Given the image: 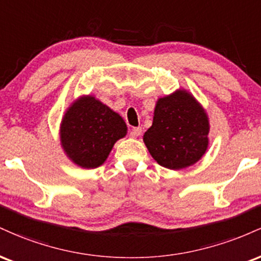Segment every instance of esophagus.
<instances>
[{"label": "esophagus", "instance_id": "obj_1", "mask_svg": "<svg viewBox=\"0 0 261 261\" xmlns=\"http://www.w3.org/2000/svg\"><path fill=\"white\" fill-rule=\"evenodd\" d=\"M141 134H142V128H141V127H133V128H131V131H130V136L134 137V139L139 137Z\"/></svg>", "mask_w": 261, "mask_h": 261}]
</instances>
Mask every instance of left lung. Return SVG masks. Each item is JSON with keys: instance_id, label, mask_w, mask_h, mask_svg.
<instances>
[{"instance_id": "8db88e82", "label": "left lung", "mask_w": 261, "mask_h": 261, "mask_svg": "<svg viewBox=\"0 0 261 261\" xmlns=\"http://www.w3.org/2000/svg\"><path fill=\"white\" fill-rule=\"evenodd\" d=\"M208 116L191 93L178 89L155 103L143 142L164 168L181 169L201 160L208 147Z\"/></svg>"}]
</instances>
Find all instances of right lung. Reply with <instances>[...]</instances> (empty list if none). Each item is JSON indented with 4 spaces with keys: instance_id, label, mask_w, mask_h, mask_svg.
<instances>
[{
    "instance_id": "1",
    "label": "right lung",
    "mask_w": 261,
    "mask_h": 261,
    "mask_svg": "<svg viewBox=\"0 0 261 261\" xmlns=\"http://www.w3.org/2000/svg\"><path fill=\"white\" fill-rule=\"evenodd\" d=\"M126 133V124L118 113L92 95H83L66 110L60 141L74 164L93 169L106 162L114 143Z\"/></svg>"
}]
</instances>
